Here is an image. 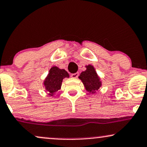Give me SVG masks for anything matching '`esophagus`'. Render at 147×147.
I'll use <instances>...</instances> for the list:
<instances>
[{
    "instance_id": "esophagus-1",
    "label": "esophagus",
    "mask_w": 147,
    "mask_h": 147,
    "mask_svg": "<svg viewBox=\"0 0 147 147\" xmlns=\"http://www.w3.org/2000/svg\"><path fill=\"white\" fill-rule=\"evenodd\" d=\"M79 75V72H76V73L72 74L71 77H72V78H77V77H78Z\"/></svg>"
}]
</instances>
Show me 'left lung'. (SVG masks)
<instances>
[{
  "label": "left lung",
  "mask_w": 147,
  "mask_h": 147,
  "mask_svg": "<svg viewBox=\"0 0 147 147\" xmlns=\"http://www.w3.org/2000/svg\"><path fill=\"white\" fill-rule=\"evenodd\" d=\"M86 67V70L81 72L79 78L84 84L86 90L90 93L94 94L102 86L101 81L93 66L88 65Z\"/></svg>",
  "instance_id": "8db88e82"
}]
</instances>
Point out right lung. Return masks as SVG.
<instances>
[{
  "mask_svg": "<svg viewBox=\"0 0 147 147\" xmlns=\"http://www.w3.org/2000/svg\"><path fill=\"white\" fill-rule=\"evenodd\" d=\"M66 77L68 78L69 74L64 69H59L57 66H53L50 69L47 77L44 81V86L46 90L49 92V95L53 96L61 89V83Z\"/></svg>",
  "mask_w": 147,
  "mask_h": 147,
  "instance_id": "1",
  "label": "right lung"
}]
</instances>
